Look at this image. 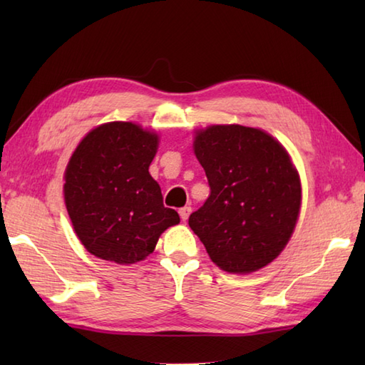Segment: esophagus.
<instances>
[{
	"label": "esophagus",
	"mask_w": 365,
	"mask_h": 365,
	"mask_svg": "<svg viewBox=\"0 0 365 365\" xmlns=\"http://www.w3.org/2000/svg\"><path fill=\"white\" fill-rule=\"evenodd\" d=\"M190 213H191V207H182L180 210H178V215H180L182 221H187V220H188V216H190Z\"/></svg>",
	"instance_id": "34e87169"
}]
</instances>
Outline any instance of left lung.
<instances>
[{
  "instance_id": "obj_1",
  "label": "left lung",
  "mask_w": 365,
  "mask_h": 365,
  "mask_svg": "<svg viewBox=\"0 0 365 365\" xmlns=\"http://www.w3.org/2000/svg\"><path fill=\"white\" fill-rule=\"evenodd\" d=\"M195 153L210 196L188 224L210 259L227 273H252L289 243L301 207V183L284 147L263 130L210 125Z\"/></svg>"
}]
</instances>
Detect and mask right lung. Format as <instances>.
Here are the masks:
<instances>
[{
    "instance_id": "add662e5",
    "label": "right lung",
    "mask_w": 365,
    "mask_h": 365,
    "mask_svg": "<svg viewBox=\"0 0 365 365\" xmlns=\"http://www.w3.org/2000/svg\"><path fill=\"white\" fill-rule=\"evenodd\" d=\"M158 135L133 122L103 123L83 138L66 169L64 199L75 234L96 257L130 265L180 222L149 174Z\"/></svg>"
}]
</instances>
